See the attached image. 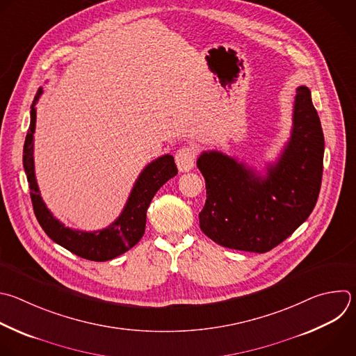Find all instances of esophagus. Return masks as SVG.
Wrapping results in <instances>:
<instances>
[{"label":"esophagus","mask_w":356,"mask_h":356,"mask_svg":"<svg viewBox=\"0 0 356 356\" xmlns=\"http://www.w3.org/2000/svg\"><path fill=\"white\" fill-rule=\"evenodd\" d=\"M176 165L180 172H188L194 168L197 159V148L193 145H187L180 148L176 152Z\"/></svg>","instance_id":"esophagus-1"}]
</instances>
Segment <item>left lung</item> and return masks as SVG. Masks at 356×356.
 Instances as JSON below:
<instances>
[{"label":"left lung","mask_w":356,"mask_h":356,"mask_svg":"<svg viewBox=\"0 0 356 356\" xmlns=\"http://www.w3.org/2000/svg\"><path fill=\"white\" fill-rule=\"evenodd\" d=\"M324 136L307 86L296 89L292 131L277 163L261 177L219 151H205L197 166L207 201L200 227L215 243L266 253L309 218L321 186Z\"/></svg>","instance_id":"1"}]
</instances>
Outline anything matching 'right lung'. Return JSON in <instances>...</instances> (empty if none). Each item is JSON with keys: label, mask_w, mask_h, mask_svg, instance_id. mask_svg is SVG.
I'll use <instances>...</instances> for the list:
<instances>
[{"label": "right lung", "mask_w": 356, "mask_h": 356, "mask_svg": "<svg viewBox=\"0 0 356 356\" xmlns=\"http://www.w3.org/2000/svg\"><path fill=\"white\" fill-rule=\"evenodd\" d=\"M42 93L43 89L40 88L32 103L31 126L24 145V169L31 188L35 215L53 242L82 259L90 261H107L122 256L134 248L144 236L147 211L154 195L168 180L177 175L175 159L172 155H163L144 168L136 180V184L120 216L107 227L95 232H83L67 227L47 209L40 197L35 176L33 134L36 129V103Z\"/></svg>", "instance_id": "obj_1"}]
</instances>
